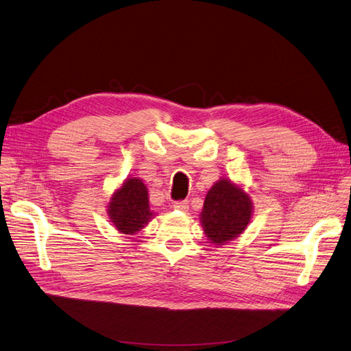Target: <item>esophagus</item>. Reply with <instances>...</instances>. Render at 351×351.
Segmentation results:
<instances>
[{
    "instance_id": "34e87169",
    "label": "esophagus",
    "mask_w": 351,
    "mask_h": 351,
    "mask_svg": "<svg viewBox=\"0 0 351 351\" xmlns=\"http://www.w3.org/2000/svg\"><path fill=\"white\" fill-rule=\"evenodd\" d=\"M173 208L185 213V211L189 210V202H188L186 199H184V201H176V202H173Z\"/></svg>"
}]
</instances>
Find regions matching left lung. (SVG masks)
<instances>
[{"mask_svg": "<svg viewBox=\"0 0 351 351\" xmlns=\"http://www.w3.org/2000/svg\"><path fill=\"white\" fill-rule=\"evenodd\" d=\"M251 217V197L241 186L223 178L207 192L199 221L211 243L224 245L243 233Z\"/></svg>", "mask_w": 351, "mask_h": 351, "instance_id": "left-lung-1", "label": "left lung"}]
</instances>
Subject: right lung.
I'll list each match as a JSON object with an SVG mask.
<instances>
[{
	"instance_id": "1",
	"label": "right lung",
	"mask_w": 351,
	"mask_h": 351,
	"mask_svg": "<svg viewBox=\"0 0 351 351\" xmlns=\"http://www.w3.org/2000/svg\"><path fill=\"white\" fill-rule=\"evenodd\" d=\"M108 214L115 229L123 234H134L154 217L149 204V191L138 178H128L112 195Z\"/></svg>"
}]
</instances>
